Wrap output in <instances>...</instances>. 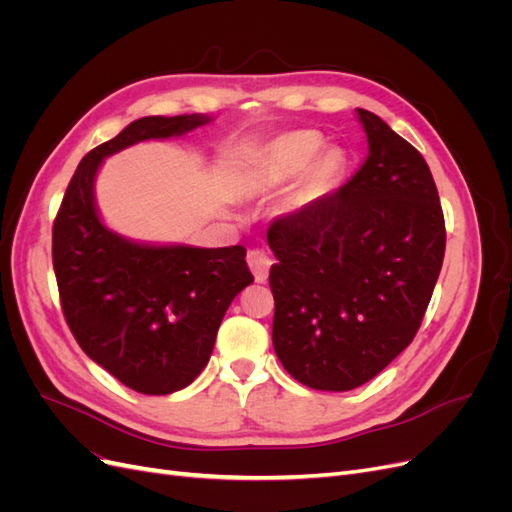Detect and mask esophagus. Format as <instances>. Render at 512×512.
<instances>
[{
    "label": "esophagus",
    "instance_id": "esophagus-1",
    "mask_svg": "<svg viewBox=\"0 0 512 512\" xmlns=\"http://www.w3.org/2000/svg\"><path fill=\"white\" fill-rule=\"evenodd\" d=\"M247 265H250L254 280L258 284H265L269 280V269H271V258L265 250H252L247 254Z\"/></svg>",
    "mask_w": 512,
    "mask_h": 512
}]
</instances>
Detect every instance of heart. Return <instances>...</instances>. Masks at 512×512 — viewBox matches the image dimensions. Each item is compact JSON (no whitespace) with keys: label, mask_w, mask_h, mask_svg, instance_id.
Wrapping results in <instances>:
<instances>
[{"label":"heart","mask_w":512,"mask_h":512,"mask_svg":"<svg viewBox=\"0 0 512 512\" xmlns=\"http://www.w3.org/2000/svg\"><path fill=\"white\" fill-rule=\"evenodd\" d=\"M320 149L322 138L312 130H299L275 138L260 153L254 168V188L260 192L277 190L286 181L301 175L309 165L297 192H294V203H312L322 192H327L344 166L342 151L331 147L324 149L318 157Z\"/></svg>","instance_id":"1"}]
</instances>
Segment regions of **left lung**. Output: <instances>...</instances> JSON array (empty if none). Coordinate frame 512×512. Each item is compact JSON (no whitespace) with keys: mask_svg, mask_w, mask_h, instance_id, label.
Instances as JSON below:
<instances>
[{"mask_svg":"<svg viewBox=\"0 0 512 512\" xmlns=\"http://www.w3.org/2000/svg\"><path fill=\"white\" fill-rule=\"evenodd\" d=\"M369 151L333 194L275 218L273 348L309 389L376 378L421 327L444 260L446 228L425 158L359 108Z\"/></svg>","mask_w":512,"mask_h":512,"instance_id":"obj_1","label":"left lung"}]
</instances>
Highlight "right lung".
<instances>
[{
    "instance_id": "1",
    "label": "right lung",
    "mask_w": 512,
    "mask_h": 512,
    "mask_svg": "<svg viewBox=\"0 0 512 512\" xmlns=\"http://www.w3.org/2000/svg\"><path fill=\"white\" fill-rule=\"evenodd\" d=\"M205 123L207 115L132 121L81 160L53 222V269L74 339L143 395L175 393L205 369L228 305L254 275L243 245L156 247L115 235L98 218L94 179L111 153Z\"/></svg>"
}]
</instances>
